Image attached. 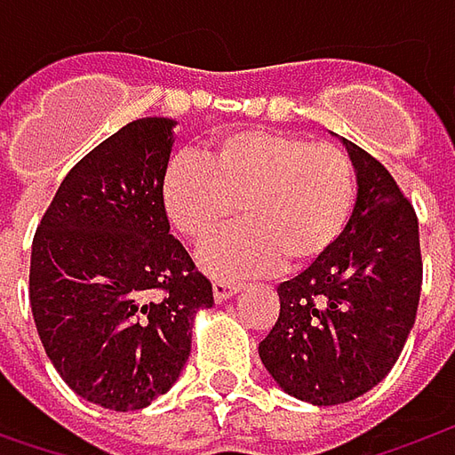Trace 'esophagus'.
I'll return each mask as SVG.
<instances>
[{
  "label": "esophagus",
  "mask_w": 455,
  "mask_h": 455,
  "mask_svg": "<svg viewBox=\"0 0 455 455\" xmlns=\"http://www.w3.org/2000/svg\"><path fill=\"white\" fill-rule=\"evenodd\" d=\"M237 291H240V283L235 281H225V278H218L212 281V293H215V301H228L233 299Z\"/></svg>",
  "instance_id": "obj_1"
}]
</instances>
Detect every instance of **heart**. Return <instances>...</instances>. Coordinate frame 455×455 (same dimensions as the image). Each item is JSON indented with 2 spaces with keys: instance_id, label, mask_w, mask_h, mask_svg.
Here are the masks:
<instances>
[{
  "instance_id": "obj_1",
  "label": "heart",
  "mask_w": 455,
  "mask_h": 455,
  "mask_svg": "<svg viewBox=\"0 0 455 455\" xmlns=\"http://www.w3.org/2000/svg\"><path fill=\"white\" fill-rule=\"evenodd\" d=\"M357 200L355 164L334 144L271 129L212 136L202 162L177 156L162 174L169 222L195 245H207L233 220H245L210 245L202 263L215 275L306 268L347 230Z\"/></svg>"
}]
</instances>
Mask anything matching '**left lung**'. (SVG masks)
I'll return each instance as SVG.
<instances>
[{
  "instance_id": "1",
  "label": "left lung",
  "mask_w": 455,
  "mask_h": 455,
  "mask_svg": "<svg viewBox=\"0 0 455 455\" xmlns=\"http://www.w3.org/2000/svg\"><path fill=\"white\" fill-rule=\"evenodd\" d=\"M344 147L357 169L355 212L329 253L278 286V322L258 347L273 379L311 405L349 403L393 370L423 286L412 204L372 154Z\"/></svg>"
}]
</instances>
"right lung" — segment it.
Wrapping results in <instances>:
<instances>
[{
    "instance_id": "add662e5",
    "label": "right lung",
    "mask_w": 455,
    "mask_h": 455,
    "mask_svg": "<svg viewBox=\"0 0 455 455\" xmlns=\"http://www.w3.org/2000/svg\"><path fill=\"white\" fill-rule=\"evenodd\" d=\"M172 118H136L73 166L32 240L29 306L68 387L141 411L182 372L212 283L174 235L162 174Z\"/></svg>"
}]
</instances>
